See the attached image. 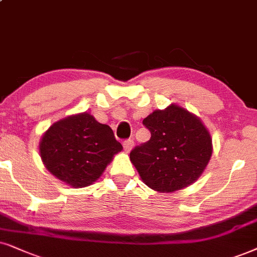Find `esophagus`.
Instances as JSON below:
<instances>
[{
  "instance_id": "esophagus-1",
  "label": "esophagus",
  "mask_w": 257,
  "mask_h": 257,
  "mask_svg": "<svg viewBox=\"0 0 257 257\" xmlns=\"http://www.w3.org/2000/svg\"><path fill=\"white\" fill-rule=\"evenodd\" d=\"M123 147H124V151L126 153H129L133 149V147H134V141L133 140H125L124 142H123Z\"/></svg>"
}]
</instances>
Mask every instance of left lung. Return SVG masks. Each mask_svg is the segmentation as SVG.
I'll return each mask as SVG.
<instances>
[{
  "instance_id": "left-lung-1",
  "label": "left lung",
  "mask_w": 257,
  "mask_h": 257,
  "mask_svg": "<svg viewBox=\"0 0 257 257\" xmlns=\"http://www.w3.org/2000/svg\"><path fill=\"white\" fill-rule=\"evenodd\" d=\"M151 139L131 152V161L152 190L170 193L193 184L212 155L210 133L179 105L155 110L144 119Z\"/></svg>"
}]
</instances>
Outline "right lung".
<instances>
[{
	"label": "right lung",
	"instance_id": "right-lung-1",
	"mask_svg": "<svg viewBox=\"0 0 257 257\" xmlns=\"http://www.w3.org/2000/svg\"><path fill=\"white\" fill-rule=\"evenodd\" d=\"M39 149L54 177L79 188L95 183L123 147L109 125L82 112L53 123L42 135Z\"/></svg>",
	"mask_w": 257,
	"mask_h": 257
}]
</instances>
